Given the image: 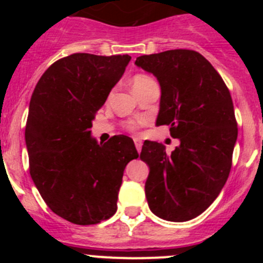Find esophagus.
Returning <instances> with one entry per match:
<instances>
[{
  "instance_id": "34e87169",
  "label": "esophagus",
  "mask_w": 263,
  "mask_h": 263,
  "mask_svg": "<svg viewBox=\"0 0 263 263\" xmlns=\"http://www.w3.org/2000/svg\"><path fill=\"white\" fill-rule=\"evenodd\" d=\"M135 146H136V148H137V151H141V148H142V142H141V140L140 139H135Z\"/></svg>"
}]
</instances>
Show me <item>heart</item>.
<instances>
[{
    "label": "heart",
    "instance_id": "1",
    "mask_svg": "<svg viewBox=\"0 0 263 263\" xmlns=\"http://www.w3.org/2000/svg\"><path fill=\"white\" fill-rule=\"evenodd\" d=\"M154 80L150 78V76L147 75H142V73H139V75L135 76L134 79H132V87L134 89H139V87H142L145 86V85L150 84V82H153ZM137 123L136 122H127L126 123V128L129 129V131H136L137 129Z\"/></svg>",
    "mask_w": 263,
    "mask_h": 263
}]
</instances>
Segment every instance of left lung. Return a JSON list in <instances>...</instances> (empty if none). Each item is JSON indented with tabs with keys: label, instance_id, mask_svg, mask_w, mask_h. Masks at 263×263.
I'll return each instance as SVG.
<instances>
[{
	"label": "left lung",
	"instance_id": "obj_1",
	"mask_svg": "<svg viewBox=\"0 0 263 263\" xmlns=\"http://www.w3.org/2000/svg\"><path fill=\"white\" fill-rule=\"evenodd\" d=\"M135 65L160 84L156 126H171L172 137L181 141L171 155L163 144L144 142L148 208L168 221H187L214 202L229 177L238 136L229 89L196 50L140 55Z\"/></svg>",
	"mask_w": 263,
	"mask_h": 263
}]
</instances>
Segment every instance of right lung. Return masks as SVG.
<instances>
[{"label": "right lung", "instance_id": "right-lung-1", "mask_svg": "<svg viewBox=\"0 0 263 263\" xmlns=\"http://www.w3.org/2000/svg\"><path fill=\"white\" fill-rule=\"evenodd\" d=\"M129 61L73 53L50 65L31 95L25 127L31 179L50 210L73 224L116 214L124 168L139 158L129 137L102 145L90 131Z\"/></svg>", "mask_w": 263, "mask_h": 263}]
</instances>
